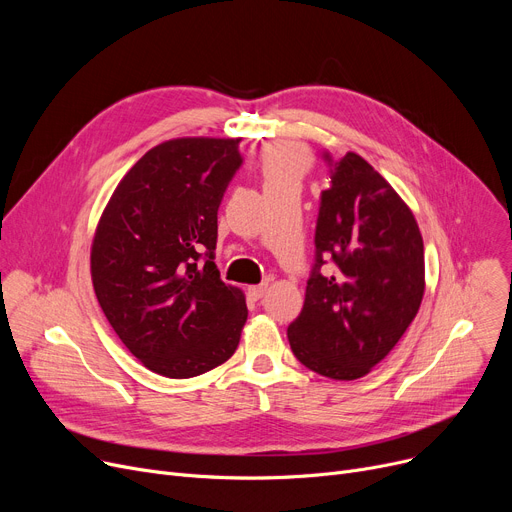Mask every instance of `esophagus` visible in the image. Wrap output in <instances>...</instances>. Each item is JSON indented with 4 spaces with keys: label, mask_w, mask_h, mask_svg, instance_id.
<instances>
[{
    "label": "esophagus",
    "mask_w": 512,
    "mask_h": 512,
    "mask_svg": "<svg viewBox=\"0 0 512 512\" xmlns=\"http://www.w3.org/2000/svg\"><path fill=\"white\" fill-rule=\"evenodd\" d=\"M267 292V284H257V286H249V297L251 299H255V301H259L263 294Z\"/></svg>",
    "instance_id": "34e87169"
}]
</instances>
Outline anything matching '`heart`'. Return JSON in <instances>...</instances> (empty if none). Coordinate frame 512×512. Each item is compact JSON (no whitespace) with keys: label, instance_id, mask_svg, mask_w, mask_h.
<instances>
[{"label":"heart","instance_id":"heart-1","mask_svg":"<svg viewBox=\"0 0 512 512\" xmlns=\"http://www.w3.org/2000/svg\"><path fill=\"white\" fill-rule=\"evenodd\" d=\"M311 166V157L307 149L299 143H276L267 147L261 155V174L267 184L301 182L305 172Z\"/></svg>","mask_w":512,"mask_h":512}]
</instances>
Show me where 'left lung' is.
Instances as JSON below:
<instances>
[{
    "label": "left lung",
    "mask_w": 512,
    "mask_h": 512,
    "mask_svg": "<svg viewBox=\"0 0 512 512\" xmlns=\"http://www.w3.org/2000/svg\"><path fill=\"white\" fill-rule=\"evenodd\" d=\"M330 164L315 226V265L301 315L288 326L294 357L332 380L378 365L415 319L425 290L423 238L413 211L367 161ZM333 263L332 275L320 267Z\"/></svg>",
    "instance_id": "left-lung-1"
}]
</instances>
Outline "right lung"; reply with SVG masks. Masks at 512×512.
Here are the masks:
<instances>
[{"mask_svg":"<svg viewBox=\"0 0 512 512\" xmlns=\"http://www.w3.org/2000/svg\"><path fill=\"white\" fill-rule=\"evenodd\" d=\"M240 139L186 137L149 149L101 213L91 247L97 301L128 351L166 378L228 361L247 321L213 263L218 209Z\"/></svg>","mask_w":512,"mask_h":512,"instance_id":"right-lung-1","label":"right lung"}]
</instances>
